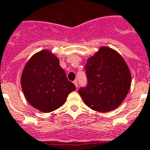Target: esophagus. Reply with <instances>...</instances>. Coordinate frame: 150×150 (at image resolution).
<instances>
[{
	"label": "esophagus",
	"instance_id": "esophagus-1",
	"mask_svg": "<svg viewBox=\"0 0 150 150\" xmlns=\"http://www.w3.org/2000/svg\"><path fill=\"white\" fill-rule=\"evenodd\" d=\"M73 83L75 84V87H76V88L79 87V83H78V81H77V80H75V81H73Z\"/></svg>",
	"mask_w": 150,
	"mask_h": 150
}]
</instances>
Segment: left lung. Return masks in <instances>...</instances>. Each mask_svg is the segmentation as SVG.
Here are the masks:
<instances>
[{
	"label": "left lung",
	"mask_w": 150,
	"mask_h": 150,
	"mask_svg": "<svg viewBox=\"0 0 150 150\" xmlns=\"http://www.w3.org/2000/svg\"><path fill=\"white\" fill-rule=\"evenodd\" d=\"M88 83L79 88L84 103L100 112L114 110L123 102L131 86V74L115 50L102 47L86 64Z\"/></svg>",
	"instance_id": "left-lung-1"
}]
</instances>
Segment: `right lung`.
Segmentation results:
<instances>
[{
	"label": "right lung",
	"mask_w": 150,
	"mask_h": 150,
	"mask_svg": "<svg viewBox=\"0 0 150 150\" xmlns=\"http://www.w3.org/2000/svg\"><path fill=\"white\" fill-rule=\"evenodd\" d=\"M21 83L27 101L43 112L58 109L76 88L67 79L58 58L47 50L38 52L29 59Z\"/></svg>",
	"instance_id": "right-lung-1"
}]
</instances>
